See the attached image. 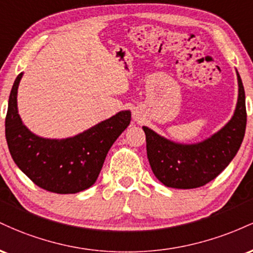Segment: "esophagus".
Wrapping results in <instances>:
<instances>
[{
    "label": "esophagus",
    "instance_id": "1",
    "mask_svg": "<svg viewBox=\"0 0 253 253\" xmlns=\"http://www.w3.org/2000/svg\"><path fill=\"white\" fill-rule=\"evenodd\" d=\"M135 118H136V117H135Z\"/></svg>",
    "mask_w": 253,
    "mask_h": 253
}]
</instances>
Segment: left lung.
<instances>
[{
    "instance_id": "1",
    "label": "left lung",
    "mask_w": 253,
    "mask_h": 253,
    "mask_svg": "<svg viewBox=\"0 0 253 253\" xmlns=\"http://www.w3.org/2000/svg\"><path fill=\"white\" fill-rule=\"evenodd\" d=\"M239 95L229 123L207 140L199 144H176L143 127L151 169L164 185L194 189L216 178L237 155L246 128L245 91L237 72Z\"/></svg>"
}]
</instances>
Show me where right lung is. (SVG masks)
Masks as SVG:
<instances>
[{
	"mask_svg": "<svg viewBox=\"0 0 253 253\" xmlns=\"http://www.w3.org/2000/svg\"><path fill=\"white\" fill-rule=\"evenodd\" d=\"M22 74L11 88L5 117V139L11 158L38 187L75 194L96 182L107 153L130 123L125 110L74 138L43 139L30 132L17 113L16 95Z\"/></svg>",
	"mask_w": 253,
	"mask_h": 253,
	"instance_id": "obj_1",
	"label": "right lung"
}]
</instances>
